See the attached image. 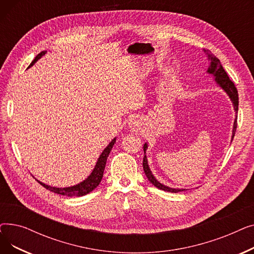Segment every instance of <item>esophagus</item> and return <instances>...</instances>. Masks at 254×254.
<instances>
[{"label": "esophagus", "instance_id": "obj_1", "mask_svg": "<svg viewBox=\"0 0 254 254\" xmlns=\"http://www.w3.org/2000/svg\"><path fill=\"white\" fill-rule=\"evenodd\" d=\"M128 125H129L130 127L135 128V129H140V127H141V126H142L141 120H140L139 118H132V119H130Z\"/></svg>", "mask_w": 254, "mask_h": 254}]
</instances>
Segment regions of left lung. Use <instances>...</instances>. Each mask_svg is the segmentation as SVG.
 <instances>
[{
    "instance_id": "obj_1",
    "label": "left lung",
    "mask_w": 254,
    "mask_h": 254,
    "mask_svg": "<svg viewBox=\"0 0 254 254\" xmlns=\"http://www.w3.org/2000/svg\"><path fill=\"white\" fill-rule=\"evenodd\" d=\"M204 52L207 55L208 57V61H209V66H208V70H207V73L211 74L215 77V81L216 83L226 92L228 93V96L230 97L231 101L233 102V105H234V109L236 111V113L238 112V106H239V97H238V90L234 84V82L232 81V80L230 79V77L228 76V74H226V72L224 71L223 66L221 65L220 64V61L214 56L212 55L211 51L209 50H205L204 49ZM236 129H237V116H236V119L234 122V127H233V136H232V141L235 137V132H236ZM144 157H143V169H144V172H145V175L146 177L148 178V180L155 186V188L162 190H165V191H170V192H178V191H183L185 190H181V189H172V188H169V186H166L164 184H162L161 182H158L155 177L152 175V173L149 169V166H148V162H147V156H146V150H147L148 148V145L147 143H145L144 146Z\"/></svg>"
}]
</instances>
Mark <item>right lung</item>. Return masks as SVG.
Wrapping results in <instances>:
<instances>
[{
    "mask_svg": "<svg viewBox=\"0 0 254 254\" xmlns=\"http://www.w3.org/2000/svg\"><path fill=\"white\" fill-rule=\"evenodd\" d=\"M46 53V51H42L40 52L39 55L35 58V60L32 62V64L29 65L32 66L38 60L41 59ZM116 142V138H114L109 145L103 150V152L101 153L100 157L98 158V162L95 166V169L92 170L91 174L82 182H80L74 186H70V188H52V186L46 185L42 182H40L39 180H37L40 184L44 188L52 192L58 193V194H62V195H68V196H82L85 195L87 193H89L90 191H92L95 190L97 186L100 184L102 178H103V174H104V170H105V166H106V162H107V157L109 156V153L113 147L114 143Z\"/></svg>",
    "mask_w": 254,
    "mask_h": 254,
    "instance_id": "add662e5",
    "label": "right lung"
}]
</instances>
